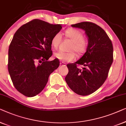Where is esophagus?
Returning <instances> with one entry per match:
<instances>
[{
	"label": "esophagus",
	"instance_id": "1",
	"mask_svg": "<svg viewBox=\"0 0 126 126\" xmlns=\"http://www.w3.org/2000/svg\"><path fill=\"white\" fill-rule=\"evenodd\" d=\"M65 63L64 62H61L60 63V66H65Z\"/></svg>",
	"mask_w": 126,
	"mask_h": 126
}]
</instances>
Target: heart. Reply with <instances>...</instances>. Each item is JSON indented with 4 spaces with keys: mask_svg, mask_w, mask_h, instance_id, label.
<instances>
[{
    "mask_svg": "<svg viewBox=\"0 0 126 126\" xmlns=\"http://www.w3.org/2000/svg\"><path fill=\"white\" fill-rule=\"evenodd\" d=\"M65 35L67 38L72 42V45L69 49L70 51H74L78 55H80L84 52L87 47V42L84 39V35L81 31L74 28H68L65 32ZM62 40V33L61 32L55 33L51 39L52 47L55 48H58ZM54 57L61 61L70 62L75 59V55L72 51L64 52L59 51L55 53Z\"/></svg>",
    "mask_w": 126,
    "mask_h": 126,
    "instance_id": "1",
    "label": "heart"
}]
</instances>
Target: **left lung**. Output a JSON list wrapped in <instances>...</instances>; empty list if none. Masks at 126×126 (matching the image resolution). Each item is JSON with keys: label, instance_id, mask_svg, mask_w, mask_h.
<instances>
[{"label": "left lung", "instance_id": "left-lung-1", "mask_svg": "<svg viewBox=\"0 0 126 126\" xmlns=\"http://www.w3.org/2000/svg\"><path fill=\"white\" fill-rule=\"evenodd\" d=\"M71 26L84 30L88 46L80 59L67 65L68 73L65 80L74 93L86 96L96 91L107 79L113 62V46L104 30L96 24L84 22ZM78 65H82V69Z\"/></svg>", "mask_w": 126, "mask_h": 126}]
</instances>
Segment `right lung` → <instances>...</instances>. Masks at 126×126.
Returning <instances> with one entry per match:
<instances>
[{
    "label": "right lung",
    "mask_w": 126,
    "mask_h": 126,
    "mask_svg": "<svg viewBox=\"0 0 126 126\" xmlns=\"http://www.w3.org/2000/svg\"><path fill=\"white\" fill-rule=\"evenodd\" d=\"M62 28L61 24L34 19L14 34L8 49V70L14 87L23 95L33 97L39 94L59 66L58 59L48 60L52 55L51 39Z\"/></svg>",
    "instance_id": "obj_1"
}]
</instances>
